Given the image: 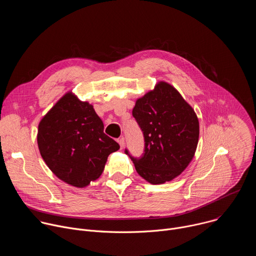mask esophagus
<instances>
[{
    "label": "esophagus",
    "mask_w": 256,
    "mask_h": 256,
    "mask_svg": "<svg viewBox=\"0 0 256 256\" xmlns=\"http://www.w3.org/2000/svg\"><path fill=\"white\" fill-rule=\"evenodd\" d=\"M118 144H120V148L122 149V148L124 147V144H126V142H124V138H120L118 140Z\"/></svg>",
    "instance_id": "esophagus-1"
}]
</instances>
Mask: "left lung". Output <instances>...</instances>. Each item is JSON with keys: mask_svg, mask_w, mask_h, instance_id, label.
<instances>
[{"mask_svg": "<svg viewBox=\"0 0 256 256\" xmlns=\"http://www.w3.org/2000/svg\"><path fill=\"white\" fill-rule=\"evenodd\" d=\"M132 116L140 128L144 150L134 158L126 149L136 170L152 184H162L181 174L192 160L198 142L200 124L192 107L170 84L136 101Z\"/></svg>", "mask_w": 256, "mask_h": 256, "instance_id": "obj_1", "label": "left lung"}]
</instances>
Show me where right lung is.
<instances>
[{"mask_svg": "<svg viewBox=\"0 0 256 256\" xmlns=\"http://www.w3.org/2000/svg\"><path fill=\"white\" fill-rule=\"evenodd\" d=\"M103 130L93 106L68 92L40 122V155L56 177L83 188L100 177L108 156L120 149Z\"/></svg>", "mask_w": 256, "mask_h": 256, "instance_id": "right-lung-1", "label": "right lung"}]
</instances>
